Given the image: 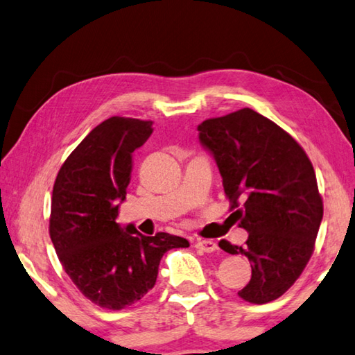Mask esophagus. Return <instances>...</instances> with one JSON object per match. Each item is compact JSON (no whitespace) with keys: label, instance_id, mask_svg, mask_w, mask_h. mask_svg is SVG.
<instances>
[{"label":"esophagus","instance_id":"34e87169","mask_svg":"<svg viewBox=\"0 0 355 355\" xmlns=\"http://www.w3.org/2000/svg\"><path fill=\"white\" fill-rule=\"evenodd\" d=\"M196 249H199L202 252H214L218 250V244H216L214 241H211V239H199V241L196 243Z\"/></svg>","mask_w":355,"mask_h":355}]
</instances>
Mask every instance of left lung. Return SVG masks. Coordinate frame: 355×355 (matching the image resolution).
Here are the masks:
<instances>
[{
  "label": "left lung",
  "instance_id": "8db88e82",
  "mask_svg": "<svg viewBox=\"0 0 355 355\" xmlns=\"http://www.w3.org/2000/svg\"><path fill=\"white\" fill-rule=\"evenodd\" d=\"M199 141L219 167L230 209L249 238L219 248L249 258L252 277L239 291L250 304L280 297L315 249L322 199L307 153L272 120L244 107L199 127Z\"/></svg>",
  "mask_w": 355,
  "mask_h": 355
}]
</instances>
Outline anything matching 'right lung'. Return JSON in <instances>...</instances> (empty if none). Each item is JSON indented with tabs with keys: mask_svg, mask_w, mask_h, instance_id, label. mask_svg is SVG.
Here are the masks:
<instances>
[{
	"mask_svg": "<svg viewBox=\"0 0 355 355\" xmlns=\"http://www.w3.org/2000/svg\"><path fill=\"white\" fill-rule=\"evenodd\" d=\"M150 120L111 117L97 125L65 159L51 197L50 236L64 271L101 309L122 310L152 290L167 250L189 248L169 233L144 236L120 227L133 152L152 135Z\"/></svg>",
	"mask_w": 355,
	"mask_h": 355,
	"instance_id": "1",
	"label": "right lung"
}]
</instances>
